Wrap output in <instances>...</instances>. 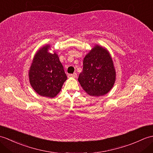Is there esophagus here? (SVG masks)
<instances>
[{
	"label": "esophagus",
	"mask_w": 153,
	"mask_h": 153,
	"mask_svg": "<svg viewBox=\"0 0 153 153\" xmlns=\"http://www.w3.org/2000/svg\"><path fill=\"white\" fill-rule=\"evenodd\" d=\"M77 77V74L76 73H74L73 74H69L68 75V77H74V78H76Z\"/></svg>",
	"instance_id": "obj_1"
}]
</instances>
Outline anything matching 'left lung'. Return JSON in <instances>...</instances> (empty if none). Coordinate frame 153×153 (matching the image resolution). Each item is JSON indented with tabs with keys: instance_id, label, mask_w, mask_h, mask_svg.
<instances>
[{
	"instance_id": "1",
	"label": "left lung",
	"mask_w": 153,
	"mask_h": 153,
	"mask_svg": "<svg viewBox=\"0 0 153 153\" xmlns=\"http://www.w3.org/2000/svg\"><path fill=\"white\" fill-rule=\"evenodd\" d=\"M116 72L108 49L95 45L83 59V68L78 81L83 90L90 96L100 97L113 88Z\"/></svg>"
}]
</instances>
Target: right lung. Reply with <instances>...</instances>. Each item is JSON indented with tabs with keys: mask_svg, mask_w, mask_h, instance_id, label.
I'll return each mask as SVG.
<instances>
[{
	"mask_svg": "<svg viewBox=\"0 0 153 153\" xmlns=\"http://www.w3.org/2000/svg\"><path fill=\"white\" fill-rule=\"evenodd\" d=\"M47 44L36 53L31 63L28 77L35 92L42 97L54 98L60 91L67 76L59 56L54 51L49 52Z\"/></svg>",
	"mask_w": 153,
	"mask_h": 153,
	"instance_id": "right-lung-1",
	"label": "right lung"
}]
</instances>
